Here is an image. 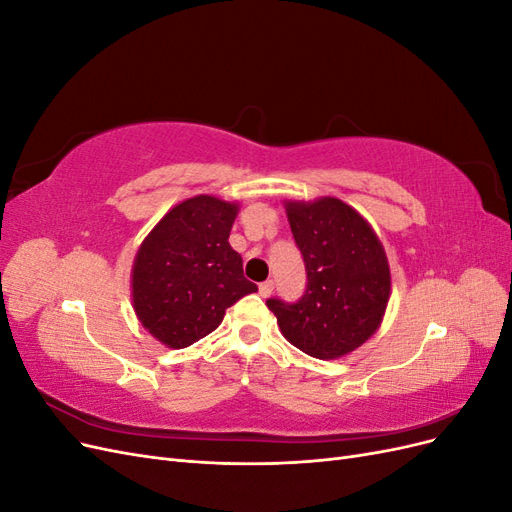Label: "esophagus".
<instances>
[{"label":"esophagus","mask_w":512,"mask_h":512,"mask_svg":"<svg viewBox=\"0 0 512 512\" xmlns=\"http://www.w3.org/2000/svg\"><path fill=\"white\" fill-rule=\"evenodd\" d=\"M273 288H275V284H273V280H267V282H262L260 286H258V292H260V297H271L273 294Z\"/></svg>","instance_id":"34e87169"}]
</instances>
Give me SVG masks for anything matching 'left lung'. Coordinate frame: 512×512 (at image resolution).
<instances>
[{
    "label": "left lung",
    "mask_w": 512,
    "mask_h": 512,
    "mask_svg": "<svg viewBox=\"0 0 512 512\" xmlns=\"http://www.w3.org/2000/svg\"><path fill=\"white\" fill-rule=\"evenodd\" d=\"M286 213L307 284L294 303L269 299L267 307L292 346L316 359H337L380 327L391 294L384 247L339 198L288 203Z\"/></svg>",
    "instance_id": "left-lung-1"
}]
</instances>
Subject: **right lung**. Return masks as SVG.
<instances>
[{
  "instance_id": "add662e5",
  "label": "right lung",
  "mask_w": 512,
  "mask_h": 512,
  "mask_svg": "<svg viewBox=\"0 0 512 512\" xmlns=\"http://www.w3.org/2000/svg\"><path fill=\"white\" fill-rule=\"evenodd\" d=\"M237 205L194 196L149 232L132 269V297L143 327L170 348L209 335L224 312L258 286L243 277V258L228 237Z\"/></svg>"
}]
</instances>
